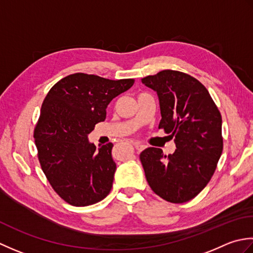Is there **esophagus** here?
Listing matches in <instances>:
<instances>
[{"instance_id":"obj_1","label":"esophagus","mask_w":253,"mask_h":253,"mask_svg":"<svg viewBox=\"0 0 253 253\" xmlns=\"http://www.w3.org/2000/svg\"><path fill=\"white\" fill-rule=\"evenodd\" d=\"M134 147H135L138 152H141V151H143V149L145 148L146 146L144 145V144L140 143V142H134Z\"/></svg>"}]
</instances>
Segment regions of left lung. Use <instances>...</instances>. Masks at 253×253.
<instances>
[{"mask_svg": "<svg viewBox=\"0 0 253 253\" xmlns=\"http://www.w3.org/2000/svg\"><path fill=\"white\" fill-rule=\"evenodd\" d=\"M158 95V128L174 138L177 149L164 155L148 147L140 159L149 187L162 199L184 203L202 191L223 152L221 116L203 84L191 75L164 70L142 79Z\"/></svg>", "mask_w": 253, "mask_h": 253, "instance_id": "1", "label": "left lung"}]
</instances>
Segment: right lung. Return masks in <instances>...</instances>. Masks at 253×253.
I'll list each match as a JSON object with an SVG mask.
<instances>
[{
    "mask_svg": "<svg viewBox=\"0 0 253 253\" xmlns=\"http://www.w3.org/2000/svg\"><path fill=\"white\" fill-rule=\"evenodd\" d=\"M133 79L112 81L75 73L45 96L34 131L41 169L65 202L87 206L104 200L117 169L112 143L96 149L88 134L105 121L110 101L131 88Z\"/></svg>",
    "mask_w": 253,
    "mask_h": 253,
    "instance_id": "add662e5",
    "label": "right lung"
}]
</instances>
